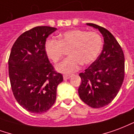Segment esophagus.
Returning a JSON list of instances; mask_svg holds the SVG:
<instances>
[{"label": "esophagus", "instance_id": "esophagus-1", "mask_svg": "<svg viewBox=\"0 0 134 134\" xmlns=\"http://www.w3.org/2000/svg\"><path fill=\"white\" fill-rule=\"evenodd\" d=\"M70 77H71V76H70V75H63V79H64V80H68V79H70Z\"/></svg>", "mask_w": 134, "mask_h": 134}]
</instances>
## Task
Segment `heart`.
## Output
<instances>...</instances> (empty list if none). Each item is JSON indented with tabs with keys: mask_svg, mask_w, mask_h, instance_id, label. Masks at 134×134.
Returning a JSON list of instances; mask_svg holds the SVG:
<instances>
[{
	"mask_svg": "<svg viewBox=\"0 0 134 134\" xmlns=\"http://www.w3.org/2000/svg\"><path fill=\"white\" fill-rule=\"evenodd\" d=\"M58 38V41L47 40L44 51L49 59L57 63L62 57L64 50L69 49L70 57L56 66L57 72L63 74H71L77 71L80 64H91L97 59L102 46V37L96 32L70 30L59 34Z\"/></svg>",
	"mask_w": 134,
	"mask_h": 134,
	"instance_id": "b5f03b06",
	"label": "heart"
}]
</instances>
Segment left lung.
<instances>
[{
  "label": "left lung",
  "mask_w": 134,
  "mask_h": 134,
  "mask_svg": "<svg viewBox=\"0 0 134 134\" xmlns=\"http://www.w3.org/2000/svg\"><path fill=\"white\" fill-rule=\"evenodd\" d=\"M104 37L102 51L90 67L80 73L82 83L78 89L80 99L92 108L108 105L116 97L124 78V55L121 47L109 30L87 23Z\"/></svg>",
  "instance_id": "1"
}]
</instances>
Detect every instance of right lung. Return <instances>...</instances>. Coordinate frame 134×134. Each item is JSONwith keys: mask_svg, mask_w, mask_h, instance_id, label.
<instances>
[{"mask_svg": "<svg viewBox=\"0 0 134 134\" xmlns=\"http://www.w3.org/2000/svg\"><path fill=\"white\" fill-rule=\"evenodd\" d=\"M56 30L33 27L20 35L12 47L8 59L12 91L18 104L31 113L49 110L56 100L57 86L63 81L44 51L47 37Z\"/></svg>", "mask_w": 134, "mask_h": 134, "instance_id": "obj_1", "label": "right lung"}]
</instances>
